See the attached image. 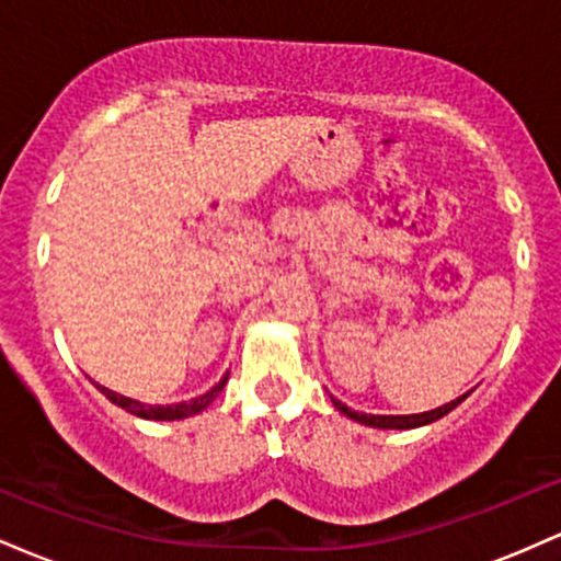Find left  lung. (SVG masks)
Here are the masks:
<instances>
[{
    "mask_svg": "<svg viewBox=\"0 0 561 561\" xmlns=\"http://www.w3.org/2000/svg\"><path fill=\"white\" fill-rule=\"evenodd\" d=\"M469 396V392H467ZM467 396H459L456 401H450L446 405H437L433 411H424V414H403V416H382V414H358V411H351L343 401H337V398H332L334 409L340 411V414L351 416L353 422H362L366 427H379V430H414V427H424V424L430 422H437L440 416H446L448 411H454L456 405L465 401Z\"/></svg>",
    "mask_w": 561,
    "mask_h": 561,
    "instance_id": "8db88e82",
    "label": "left lung"
}]
</instances>
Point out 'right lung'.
Returning <instances> with one entry per match:
<instances>
[{
	"label": "right lung",
	"instance_id": "add662e5",
	"mask_svg": "<svg viewBox=\"0 0 561 561\" xmlns=\"http://www.w3.org/2000/svg\"><path fill=\"white\" fill-rule=\"evenodd\" d=\"M227 379H229V371H227V375H224L221 379H218V382H216L214 388H210L208 392H203V396L192 398V401L171 403V405H145V403H139V401H134V398L121 396V392H113V390L102 388V385H96V388H100V392L107 398V401L115 403V405H121V409H126L128 414L141 416V420L173 422V420H186V416H195V414H199V411H203V409H208V405L216 401L218 392L224 390V385H227Z\"/></svg>",
	"mask_w": 561,
	"mask_h": 561
}]
</instances>
